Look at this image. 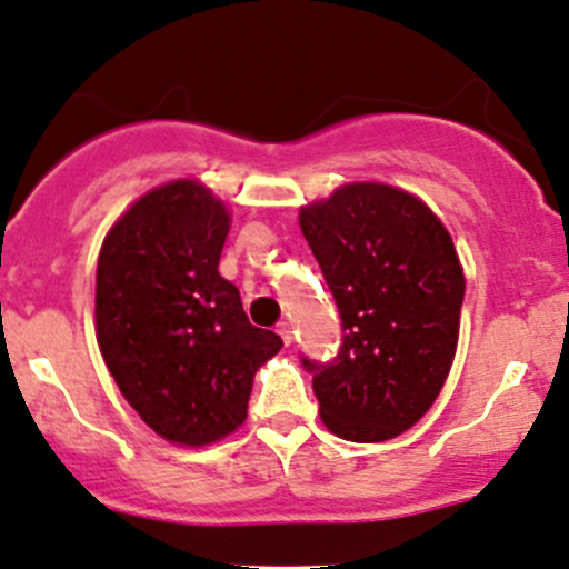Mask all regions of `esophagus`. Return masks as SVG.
I'll use <instances>...</instances> for the list:
<instances>
[{"label": "esophagus", "instance_id": "34e87169", "mask_svg": "<svg viewBox=\"0 0 569 569\" xmlns=\"http://www.w3.org/2000/svg\"><path fill=\"white\" fill-rule=\"evenodd\" d=\"M278 335L283 338L286 346H291V340H295V327H291V321H280Z\"/></svg>", "mask_w": 569, "mask_h": 569}]
</instances>
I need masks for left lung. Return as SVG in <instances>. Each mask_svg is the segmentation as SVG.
Listing matches in <instances>:
<instances>
[{
  "instance_id": "8db88e82",
  "label": "left lung",
  "mask_w": 569,
  "mask_h": 569,
  "mask_svg": "<svg viewBox=\"0 0 569 569\" xmlns=\"http://www.w3.org/2000/svg\"><path fill=\"white\" fill-rule=\"evenodd\" d=\"M300 229L325 272L343 346L302 360L327 430L387 441L426 417L458 349L466 278L450 231L426 201L385 182H349L300 207Z\"/></svg>"
}]
</instances>
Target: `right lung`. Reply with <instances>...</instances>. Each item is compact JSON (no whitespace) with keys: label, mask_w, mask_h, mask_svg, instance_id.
Here are the masks:
<instances>
[{"label":"right lung","mask_w":569,"mask_h":569,"mask_svg":"<svg viewBox=\"0 0 569 569\" xmlns=\"http://www.w3.org/2000/svg\"><path fill=\"white\" fill-rule=\"evenodd\" d=\"M223 199L171 179L124 209L98 256L94 335L119 392L160 439L207 447L242 428L256 370L283 340L248 321L218 272Z\"/></svg>","instance_id":"obj_1"}]
</instances>
